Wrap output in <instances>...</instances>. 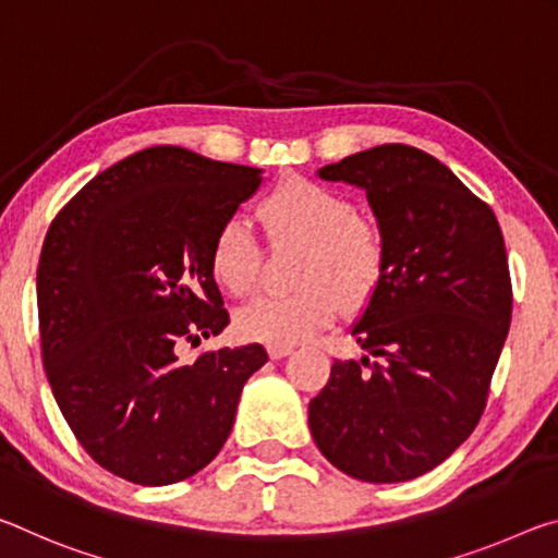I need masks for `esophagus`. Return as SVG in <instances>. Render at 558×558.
I'll return each instance as SVG.
<instances>
[{
	"instance_id": "1",
	"label": "esophagus",
	"mask_w": 558,
	"mask_h": 558,
	"mask_svg": "<svg viewBox=\"0 0 558 558\" xmlns=\"http://www.w3.org/2000/svg\"><path fill=\"white\" fill-rule=\"evenodd\" d=\"M267 353H269V359H271V361H279V359H287V355L294 353V349H291V345L269 343V345H267Z\"/></svg>"
}]
</instances>
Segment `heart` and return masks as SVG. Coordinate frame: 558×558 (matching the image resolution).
Masks as SVG:
<instances>
[{
  "instance_id": "obj_1",
  "label": "heart",
  "mask_w": 558,
  "mask_h": 558,
  "mask_svg": "<svg viewBox=\"0 0 558 558\" xmlns=\"http://www.w3.org/2000/svg\"><path fill=\"white\" fill-rule=\"evenodd\" d=\"M259 217L271 242L304 244L291 294H264L236 314L242 336L291 345L331 324L345 304L363 308L386 274V242L376 225L355 215L349 197L306 178L281 180L262 199ZM209 269L234 296L257 287L262 246L242 217H227L209 244Z\"/></svg>"
}]
</instances>
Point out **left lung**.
Masks as SVG:
<instances>
[{
    "label": "left lung",
    "mask_w": 558,
    "mask_h": 558,
    "mask_svg": "<svg viewBox=\"0 0 558 558\" xmlns=\"http://www.w3.org/2000/svg\"><path fill=\"white\" fill-rule=\"evenodd\" d=\"M316 175L368 197L386 274L351 326L365 355L333 361L308 427L349 477L415 480L450 458L485 410L511 322L505 236L489 205L413 145H378Z\"/></svg>",
    "instance_id": "1"
}]
</instances>
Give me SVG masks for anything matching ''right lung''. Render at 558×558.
I'll return each instance as SVG.
<instances>
[{
  "instance_id": "obj_1",
  "label": "right lung",
  "mask_w": 558,
  "mask_h": 558,
  "mask_svg": "<svg viewBox=\"0 0 558 558\" xmlns=\"http://www.w3.org/2000/svg\"><path fill=\"white\" fill-rule=\"evenodd\" d=\"M262 172L155 145L90 180L44 240L36 304L53 398L90 458L135 485L207 468L267 363L259 343L178 355L230 324L209 244Z\"/></svg>"
}]
</instances>
